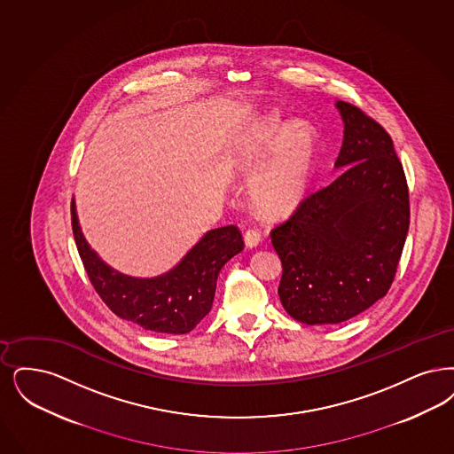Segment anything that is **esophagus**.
Segmentation results:
<instances>
[{
	"label": "esophagus",
	"mask_w": 454,
	"mask_h": 454,
	"mask_svg": "<svg viewBox=\"0 0 454 454\" xmlns=\"http://www.w3.org/2000/svg\"><path fill=\"white\" fill-rule=\"evenodd\" d=\"M243 239H245L247 248H256L260 243V233L256 230H248L243 236Z\"/></svg>",
	"instance_id": "34e87169"
}]
</instances>
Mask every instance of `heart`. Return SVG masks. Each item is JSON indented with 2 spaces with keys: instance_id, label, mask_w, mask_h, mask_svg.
I'll return each instance as SVG.
<instances>
[{
  "instance_id": "obj_1",
  "label": "heart",
  "mask_w": 454,
  "mask_h": 454,
  "mask_svg": "<svg viewBox=\"0 0 454 454\" xmlns=\"http://www.w3.org/2000/svg\"><path fill=\"white\" fill-rule=\"evenodd\" d=\"M316 150V128L304 118L286 123L278 113L270 111L250 125L238 148V163L254 167L270 153L254 184V200L263 213L284 215L304 198Z\"/></svg>"
}]
</instances>
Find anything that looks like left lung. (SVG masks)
Segmentation results:
<instances>
[{
    "label": "left lung",
    "instance_id": "1",
    "mask_svg": "<svg viewBox=\"0 0 454 454\" xmlns=\"http://www.w3.org/2000/svg\"><path fill=\"white\" fill-rule=\"evenodd\" d=\"M340 177L272 231L282 262L278 297L304 325H338L381 299L409 231V189L394 142L362 109L336 101Z\"/></svg>",
    "mask_w": 454,
    "mask_h": 454
}]
</instances>
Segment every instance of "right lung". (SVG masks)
<instances>
[{"label":"right lung","mask_w":454,"mask_h":454,"mask_svg":"<svg viewBox=\"0 0 454 454\" xmlns=\"http://www.w3.org/2000/svg\"><path fill=\"white\" fill-rule=\"evenodd\" d=\"M73 231L84 269L116 316L153 333L185 334L213 308L216 280L226 262L243 250L236 226L209 230L167 272L133 277L108 265L81 230L73 200Z\"/></svg>","instance_id":"add662e5"}]
</instances>
